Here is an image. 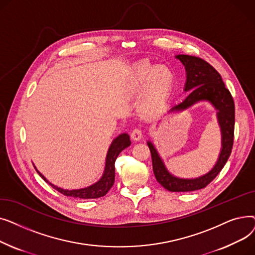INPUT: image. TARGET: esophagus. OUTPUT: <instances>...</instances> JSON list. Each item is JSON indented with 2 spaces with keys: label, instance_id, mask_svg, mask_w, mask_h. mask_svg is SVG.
I'll list each match as a JSON object with an SVG mask.
<instances>
[{
  "label": "esophagus",
  "instance_id": "1",
  "mask_svg": "<svg viewBox=\"0 0 255 255\" xmlns=\"http://www.w3.org/2000/svg\"><path fill=\"white\" fill-rule=\"evenodd\" d=\"M141 137H142V132H141L140 129L135 128V129L132 130V132H131V138H132L133 140H135V141L140 140Z\"/></svg>",
  "mask_w": 255,
  "mask_h": 255
}]
</instances>
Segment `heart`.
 Returning a JSON list of instances; mask_svg holds the SVG:
<instances>
[{
	"mask_svg": "<svg viewBox=\"0 0 255 255\" xmlns=\"http://www.w3.org/2000/svg\"><path fill=\"white\" fill-rule=\"evenodd\" d=\"M172 85V74L166 67H157L149 63H141L134 67L129 79L131 92L140 93L143 89L144 98L141 111L153 116L162 110Z\"/></svg>",
	"mask_w": 255,
	"mask_h": 255,
	"instance_id": "obj_1",
	"label": "heart"
}]
</instances>
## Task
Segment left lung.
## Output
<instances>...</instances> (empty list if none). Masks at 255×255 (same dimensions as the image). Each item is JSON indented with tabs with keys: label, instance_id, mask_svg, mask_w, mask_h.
<instances>
[{
	"label": "left lung",
	"instance_id": "left-lung-1",
	"mask_svg": "<svg viewBox=\"0 0 255 255\" xmlns=\"http://www.w3.org/2000/svg\"><path fill=\"white\" fill-rule=\"evenodd\" d=\"M176 58L185 66L187 78L184 91H190V93L181 103L172 106L170 112H182L199 101H209L217 111L221 130V151L216 164L206 175L195 179H181L172 176L155 145L151 141L146 142L151 151L153 171L158 183L171 192H187L205 188L217 177L230 158L234 144L235 103L221 75L208 62L188 55H178Z\"/></svg>",
	"mask_w": 255,
	"mask_h": 255
}]
</instances>
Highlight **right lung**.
Wrapping results in <instances>:
<instances>
[{"instance_id":"add662e5","label":"right lung","mask_w":255,"mask_h":255,"mask_svg":"<svg viewBox=\"0 0 255 255\" xmlns=\"http://www.w3.org/2000/svg\"><path fill=\"white\" fill-rule=\"evenodd\" d=\"M131 144L130 137L127 134V133H122L120 134L118 137H116L111 146L109 151H107L106 155V161H105V167L103 175L100 178L98 182L95 184H93L89 187H86V188H80V189H73V190H67L60 188V187L53 185L49 183L46 178L40 173L37 168V172L39 173V176L41 177L46 183H48L52 188H55L58 190L60 193L66 195V196H72V197H78V198H83V199H89V198H98L101 196H104L107 192L110 191V189L113 187L115 183V162L116 159L119 156V154L122 152L124 149L128 148V146Z\"/></svg>"}]
</instances>
